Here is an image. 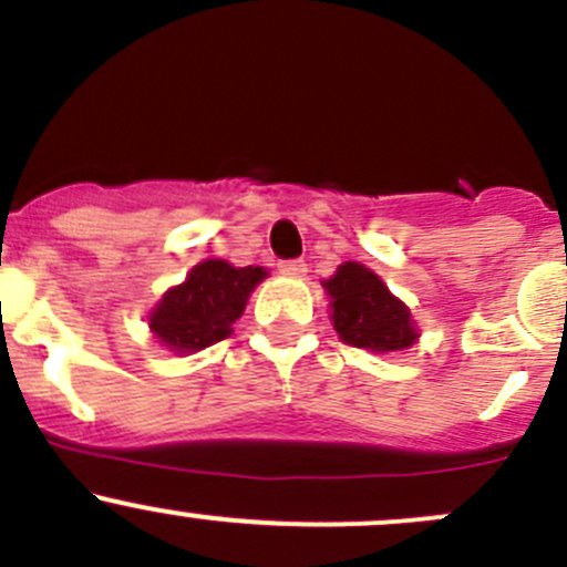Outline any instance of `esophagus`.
I'll return each mask as SVG.
<instances>
[{
    "label": "esophagus",
    "instance_id": "obj_1",
    "mask_svg": "<svg viewBox=\"0 0 567 567\" xmlns=\"http://www.w3.org/2000/svg\"><path fill=\"white\" fill-rule=\"evenodd\" d=\"M278 270H281L284 276L300 278V276H306L308 267H306V261H300V259H286V261H281V265H278Z\"/></svg>",
    "mask_w": 567,
    "mask_h": 567
}]
</instances>
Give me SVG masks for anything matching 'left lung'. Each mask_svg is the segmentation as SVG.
<instances>
[{
  "instance_id": "obj_1",
  "label": "left lung",
  "mask_w": 567,
  "mask_h": 567,
  "mask_svg": "<svg viewBox=\"0 0 567 567\" xmlns=\"http://www.w3.org/2000/svg\"><path fill=\"white\" fill-rule=\"evenodd\" d=\"M332 324L347 343L371 352H399L414 343L410 308L395 300L369 267L347 261L324 284Z\"/></svg>"
}]
</instances>
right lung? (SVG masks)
<instances>
[{"label": "right lung", "instance_id": "obj_1", "mask_svg": "<svg viewBox=\"0 0 567 567\" xmlns=\"http://www.w3.org/2000/svg\"><path fill=\"white\" fill-rule=\"evenodd\" d=\"M261 267H231L220 259L196 265L185 284L166 291L150 327L174 352H198L229 338L243 317L250 289L265 278Z\"/></svg>", "mask_w": 567, "mask_h": 567}]
</instances>
